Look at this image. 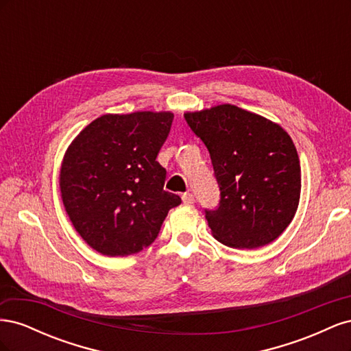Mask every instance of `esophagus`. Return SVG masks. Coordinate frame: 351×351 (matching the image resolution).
<instances>
[{"label":"esophagus","instance_id":"esophagus-1","mask_svg":"<svg viewBox=\"0 0 351 351\" xmlns=\"http://www.w3.org/2000/svg\"><path fill=\"white\" fill-rule=\"evenodd\" d=\"M182 199H183V204H186V205H192V204H195V196H193V193H189V192H186V193H183Z\"/></svg>","mask_w":351,"mask_h":351}]
</instances>
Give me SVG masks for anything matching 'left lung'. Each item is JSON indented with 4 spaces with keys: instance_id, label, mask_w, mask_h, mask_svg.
Segmentation results:
<instances>
[{
    "instance_id": "1",
    "label": "left lung",
    "mask_w": 351,
    "mask_h": 351,
    "mask_svg": "<svg viewBox=\"0 0 351 351\" xmlns=\"http://www.w3.org/2000/svg\"><path fill=\"white\" fill-rule=\"evenodd\" d=\"M204 142L219 187L205 209L214 237L230 247L256 249L290 226L302 190L300 161L287 132L236 105L184 114Z\"/></svg>"
}]
</instances>
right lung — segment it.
Here are the masks:
<instances>
[{"label":"right lung","mask_w":351,"mask_h":351,"mask_svg":"<svg viewBox=\"0 0 351 351\" xmlns=\"http://www.w3.org/2000/svg\"><path fill=\"white\" fill-rule=\"evenodd\" d=\"M171 112L107 114L70 145L61 165V199L92 249L127 256L155 241L180 196L164 190L156 156L171 130Z\"/></svg>","instance_id":"right-lung-1"}]
</instances>
